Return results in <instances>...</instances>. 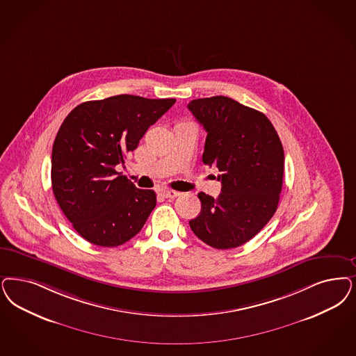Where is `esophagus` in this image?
I'll list each match as a JSON object with an SVG mask.
<instances>
[{"mask_svg":"<svg viewBox=\"0 0 356 356\" xmlns=\"http://www.w3.org/2000/svg\"><path fill=\"white\" fill-rule=\"evenodd\" d=\"M161 193H163V196L165 197V198H175V197L180 196L179 192L171 191V189H165V191H163Z\"/></svg>","mask_w":356,"mask_h":356,"instance_id":"obj_1","label":"esophagus"}]
</instances>
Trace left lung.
<instances>
[{
  "label": "left lung",
  "instance_id": "obj_1",
  "mask_svg": "<svg viewBox=\"0 0 356 356\" xmlns=\"http://www.w3.org/2000/svg\"><path fill=\"white\" fill-rule=\"evenodd\" d=\"M188 109L207 130L204 164L220 170V196L198 193L192 232L218 250L248 242L275 214L282 188L284 149L270 120L225 96L198 98Z\"/></svg>",
  "mask_w": 356,
  "mask_h": 356
}]
</instances>
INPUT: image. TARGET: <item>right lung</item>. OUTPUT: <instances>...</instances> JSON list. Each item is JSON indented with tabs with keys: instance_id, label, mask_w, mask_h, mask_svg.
I'll return each mask as SVG.
<instances>
[{
	"instance_id": "right-lung-1",
	"label": "right lung",
	"mask_w": 356,
	"mask_h": 356,
	"mask_svg": "<svg viewBox=\"0 0 356 356\" xmlns=\"http://www.w3.org/2000/svg\"><path fill=\"white\" fill-rule=\"evenodd\" d=\"M175 102L120 95L83 102L64 120L52 146V191L88 242L117 247L142 230L156 195L136 188L115 165Z\"/></svg>"
}]
</instances>
